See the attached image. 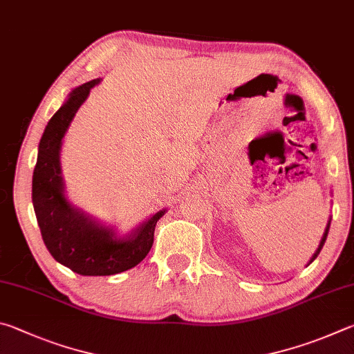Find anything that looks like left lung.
<instances>
[{
	"instance_id": "left-lung-1",
	"label": "left lung",
	"mask_w": 354,
	"mask_h": 354,
	"mask_svg": "<svg viewBox=\"0 0 354 354\" xmlns=\"http://www.w3.org/2000/svg\"><path fill=\"white\" fill-rule=\"evenodd\" d=\"M330 224H331V216H330V219H328V224H326V227H325V232H324V236H322V239H320V244H319V247H317V250L314 252V255L311 257V259H309V263H308V266L311 264L315 258L319 257V253H320V250H322V247H324V244H325V241H326V236H328V232H330Z\"/></svg>"
}]
</instances>
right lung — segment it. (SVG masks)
Listing matches in <instances>:
<instances>
[{"mask_svg": "<svg viewBox=\"0 0 354 354\" xmlns=\"http://www.w3.org/2000/svg\"><path fill=\"white\" fill-rule=\"evenodd\" d=\"M101 79L79 85L49 120L41 135L32 176V205L43 243L55 261L79 275L121 274L140 264L153 244V232L166 208L160 209L132 232L120 234L116 227L95 219L73 205L62 176L60 152L64 136Z\"/></svg>", "mask_w": 354, "mask_h": 354, "instance_id": "right-lung-1", "label": "right lung"}]
</instances>
